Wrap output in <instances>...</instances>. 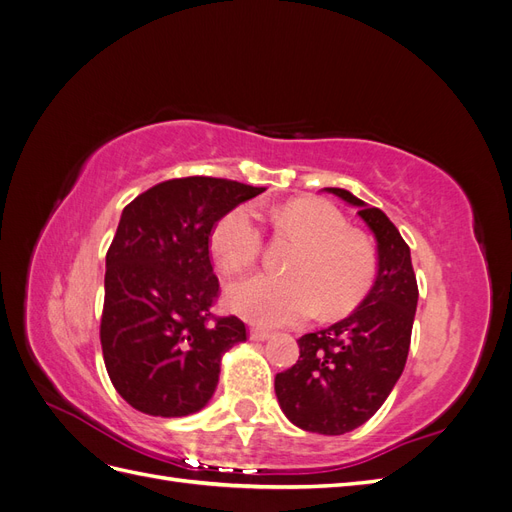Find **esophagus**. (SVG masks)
Returning a JSON list of instances; mask_svg holds the SVG:
<instances>
[{
    "label": "esophagus",
    "mask_w": 512,
    "mask_h": 512,
    "mask_svg": "<svg viewBox=\"0 0 512 512\" xmlns=\"http://www.w3.org/2000/svg\"><path fill=\"white\" fill-rule=\"evenodd\" d=\"M271 337L269 329H260V327H250V339L254 342H265V339Z\"/></svg>",
    "instance_id": "34e87169"
}]
</instances>
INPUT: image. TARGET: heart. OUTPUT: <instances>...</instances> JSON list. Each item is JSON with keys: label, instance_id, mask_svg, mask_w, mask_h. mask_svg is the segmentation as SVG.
<instances>
[{"label": "heart", "instance_id": "obj_1", "mask_svg": "<svg viewBox=\"0 0 512 512\" xmlns=\"http://www.w3.org/2000/svg\"><path fill=\"white\" fill-rule=\"evenodd\" d=\"M275 226L305 245L294 256L292 275L256 273L226 288L232 312L260 324H294L320 309L337 314L363 297L374 277L367 243L346 232L342 213L322 200H292L273 209ZM211 252L224 273L250 269L262 252V228L252 207H235L215 222Z\"/></svg>", "mask_w": 512, "mask_h": 512}]
</instances>
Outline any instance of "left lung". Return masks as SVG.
Masks as SVG:
<instances>
[{
  "label": "left lung",
  "instance_id": "1",
  "mask_svg": "<svg viewBox=\"0 0 512 512\" xmlns=\"http://www.w3.org/2000/svg\"><path fill=\"white\" fill-rule=\"evenodd\" d=\"M356 207L378 243V275L354 312L307 333L299 361L275 376V395L297 427L342 436L378 412L406 367L418 286L410 247L386 215L348 190L324 188Z\"/></svg>",
  "mask_w": 512,
  "mask_h": 512
}]
</instances>
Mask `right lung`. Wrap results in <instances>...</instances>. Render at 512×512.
I'll use <instances>...</instances> for the list:
<instances>
[{"instance_id": "1", "label": "right lung", "mask_w": 512, "mask_h": 512, "mask_svg": "<svg viewBox=\"0 0 512 512\" xmlns=\"http://www.w3.org/2000/svg\"><path fill=\"white\" fill-rule=\"evenodd\" d=\"M265 188L183 177L123 209L106 252L100 342L117 393L138 412L188 416L207 406L222 354L245 342L237 316H213L220 282L209 258L222 215Z\"/></svg>"}]
</instances>
